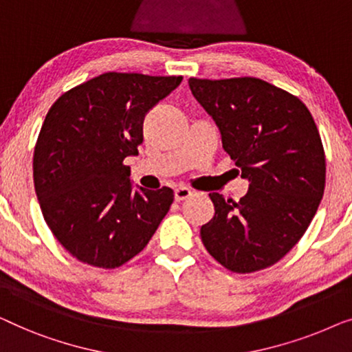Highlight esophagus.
Masks as SVG:
<instances>
[{
  "instance_id": "obj_1",
  "label": "esophagus",
  "mask_w": 352,
  "mask_h": 352,
  "mask_svg": "<svg viewBox=\"0 0 352 352\" xmlns=\"http://www.w3.org/2000/svg\"><path fill=\"white\" fill-rule=\"evenodd\" d=\"M190 196H192V191L190 190V188H186V186L175 188V201H178V202L185 201Z\"/></svg>"
}]
</instances>
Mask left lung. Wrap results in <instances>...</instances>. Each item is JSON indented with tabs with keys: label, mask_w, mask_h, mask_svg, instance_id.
<instances>
[{
	"label": "left lung",
	"mask_w": 352,
	"mask_h": 352,
	"mask_svg": "<svg viewBox=\"0 0 352 352\" xmlns=\"http://www.w3.org/2000/svg\"><path fill=\"white\" fill-rule=\"evenodd\" d=\"M188 84L250 182L237 202L209 195L215 215L201 228L202 244L232 273L270 268L301 239L322 199L325 153L318 126L298 97L263 79L190 78Z\"/></svg>",
	"instance_id": "obj_1"
}]
</instances>
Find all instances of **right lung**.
<instances>
[{"label":"right lung","mask_w":352,"mask_h":352,"mask_svg":"<svg viewBox=\"0 0 352 352\" xmlns=\"http://www.w3.org/2000/svg\"><path fill=\"white\" fill-rule=\"evenodd\" d=\"M182 76L108 72L57 98L39 131L33 180L49 230L76 260L115 270L145 249L174 191H133L145 115Z\"/></svg>","instance_id":"obj_1"}]
</instances>
